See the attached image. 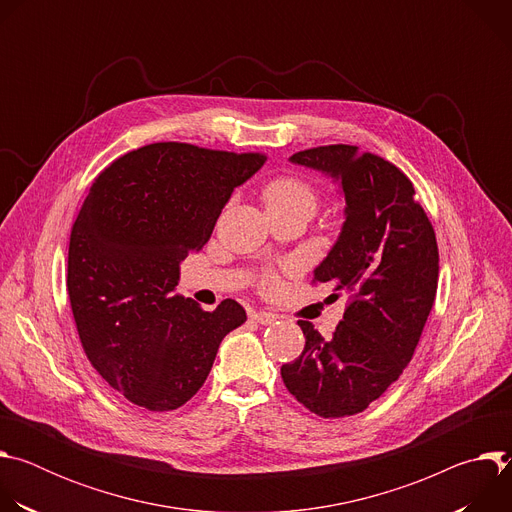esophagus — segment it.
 I'll return each mask as SVG.
<instances>
[{"label": "esophagus", "mask_w": 512, "mask_h": 512, "mask_svg": "<svg viewBox=\"0 0 512 512\" xmlns=\"http://www.w3.org/2000/svg\"><path fill=\"white\" fill-rule=\"evenodd\" d=\"M251 318H253L255 322L263 324V326L273 324V322L277 320V316H275V314H271V312H253V314H251Z\"/></svg>", "instance_id": "34e87169"}]
</instances>
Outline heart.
Returning <instances> with one entry per match:
<instances>
[{
    "label": "heart",
    "instance_id": "1",
    "mask_svg": "<svg viewBox=\"0 0 512 512\" xmlns=\"http://www.w3.org/2000/svg\"><path fill=\"white\" fill-rule=\"evenodd\" d=\"M261 200L267 214L302 212L312 218L320 204V192L310 180L298 174H281L265 182L261 190ZM271 281V275H265L263 283L271 285Z\"/></svg>",
    "mask_w": 512,
    "mask_h": 512
}]
</instances>
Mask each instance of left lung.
Returning <instances> with one entry per match:
<instances>
[{
	"instance_id": "1",
	"label": "left lung",
	"mask_w": 512,
	"mask_h": 512,
	"mask_svg": "<svg viewBox=\"0 0 512 512\" xmlns=\"http://www.w3.org/2000/svg\"><path fill=\"white\" fill-rule=\"evenodd\" d=\"M291 162L342 182L346 221L312 283H330L348 304L332 338L298 320L306 346L281 367L287 391L320 417L367 409L411 360L431 312L440 253L411 180L356 145H318Z\"/></svg>"
}]
</instances>
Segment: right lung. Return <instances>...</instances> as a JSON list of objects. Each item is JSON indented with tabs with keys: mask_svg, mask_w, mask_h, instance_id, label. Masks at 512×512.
I'll use <instances>...</instances> for the list:
<instances>
[{
	"mask_svg": "<svg viewBox=\"0 0 512 512\" xmlns=\"http://www.w3.org/2000/svg\"><path fill=\"white\" fill-rule=\"evenodd\" d=\"M265 160L160 141L95 178L70 231L66 291L89 362L127 401L182 407L247 320L235 300L204 312L174 287L180 261L206 245L231 192Z\"/></svg>",
	"mask_w": 512,
	"mask_h": 512,
	"instance_id": "right-lung-1",
	"label": "right lung"
}]
</instances>
